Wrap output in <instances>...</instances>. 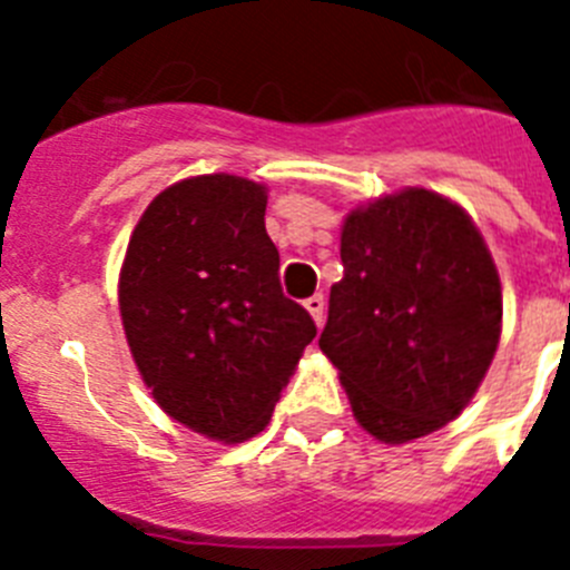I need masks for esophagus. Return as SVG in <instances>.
<instances>
[{"label":"esophagus","mask_w":570,"mask_h":570,"mask_svg":"<svg viewBox=\"0 0 570 570\" xmlns=\"http://www.w3.org/2000/svg\"><path fill=\"white\" fill-rule=\"evenodd\" d=\"M304 306H306V309H309V315H313L315 324H318V326L324 324V309H326L324 295H313V298H306Z\"/></svg>","instance_id":"esophagus-1"}]
</instances>
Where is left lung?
Listing matches in <instances>:
<instances>
[{"label": "left lung", "instance_id": "obj_1", "mask_svg": "<svg viewBox=\"0 0 570 570\" xmlns=\"http://www.w3.org/2000/svg\"><path fill=\"white\" fill-rule=\"evenodd\" d=\"M344 278L318 346L353 413L402 444L453 422L482 384L502 333V286L462 206L404 189L346 215Z\"/></svg>", "mask_w": 570, "mask_h": 570}]
</instances>
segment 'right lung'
I'll use <instances>...</instances> for the list:
<instances>
[{"label":"right lung","instance_id":"obj_1","mask_svg":"<svg viewBox=\"0 0 570 570\" xmlns=\"http://www.w3.org/2000/svg\"><path fill=\"white\" fill-rule=\"evenodd\" d=\"M266 189L235 175L168 186L120 269L126 338L155 402L186 428L246 442L266 428L315 321L284 295Z\"/></svg>","mask_w":570,"mask_h":570}]
</instances>
